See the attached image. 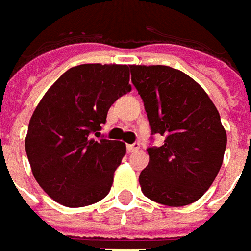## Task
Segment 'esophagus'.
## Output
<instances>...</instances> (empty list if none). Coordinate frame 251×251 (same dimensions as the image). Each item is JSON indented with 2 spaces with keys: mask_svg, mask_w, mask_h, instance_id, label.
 <instances>
[{
  "mask_svg": "<svg viewBox=\"0 0 251 251\" xmlns=\"http://www.w3.org/2000/svg\"><path fill=\"white\" fill-rule=\"evenodd\" d=\"M139 148H140V144L139 143H133V144H127V150L128 152H136Z\"/></svg>",
  "mask_w": 251,
  "mask_h": 251,
  "instance_id": "obj_1",
  "label": "esophagus"
}]
</instances>
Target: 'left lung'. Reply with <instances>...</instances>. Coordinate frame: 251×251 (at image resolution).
Segmentation results:
<instances>
[{"label": "left lung", "instance_id": "obj_1", "mask_svg": "<svg viewBox=\"0 0 251 251\" xmlns=\"http://www.w3.org/2000/svg\"><path fill=\"white\" fill-rule=\"evenodd\" d=\"M131 81L144 103L151 135L140 173L143 194L153 202L180 207L198 201L217 178L227 144L218 109L197 81L166 65H131Z\"/></svg>", "mask_w": 251, "mask_h": 251}]
</instances>
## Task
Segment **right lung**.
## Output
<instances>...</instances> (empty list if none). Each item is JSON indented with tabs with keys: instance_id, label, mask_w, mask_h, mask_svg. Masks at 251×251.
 <instances>
[{
	"instance_id": "obj_1",
	"label": "right lung",
	"mask_w": 251,
	"mask_h": 251,
	"mask_svg": "<svg viewBox=\"0 0 251 251\" xmlns=\"http://www.w3.org/2000/svg\"><path fill=\"white\" fill-rule=\"evenodd\" d=\"M129 91L128 65L83 64L44 95L29 122L25 150L37 183L53 201L84 207L107 197L126 144L99 131L109 107Z\"/></svg>"
}]
</instances>
